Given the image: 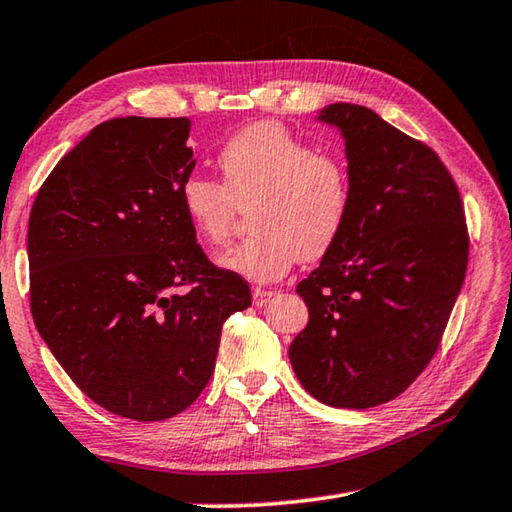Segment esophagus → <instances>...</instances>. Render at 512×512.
I'll return each mask as SVG.
<instances>
[{"mask_svg": "<svg viewBox=\"0 0 512 512\" xmlns=\"http://www.w3.org/2000/svg\"><path fill=\"white\" fill-rule=\"evenodd\" d=\"M275 297V291H266V288H255L253 291V304L255 306H264Z\"/></svg>", "mask_w": 512, "mask_h": 512, "instance_id": "obj_1", "label": "esophagus"}]
</instances>
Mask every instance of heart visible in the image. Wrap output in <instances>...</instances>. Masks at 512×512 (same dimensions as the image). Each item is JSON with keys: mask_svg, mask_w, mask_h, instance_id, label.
I'll return each instance as SVG.
<instances>
[{"mask_svg": "<svg viewBox=\"0 0 512 512\" xmlns=\"http://www.w3.org/2000/svg\"><path fill=\"white\" fill-rule=\"evenodd\" d=\"M224 183L190 174L181 183L183 217L201 244L219 248L241 208L255 235L219 257V266L250 282H275L297 259H320L340 239L351 210L349 165L338 152L315 150L280 123H255L219 150Z\"/></svg>", "mask_w": 512, "mask_h": 512, "instance_id": "obj_1", "label": "heart"}]
</instances>
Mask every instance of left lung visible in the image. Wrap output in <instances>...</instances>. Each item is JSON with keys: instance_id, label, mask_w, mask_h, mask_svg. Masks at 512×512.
I'll use <instances>...</instances> for the list:
<instances>
[{"instance_id": "left-lung-1", "label": "left lung", "mask_w": 512, "mask_h": 512, "mask_svg": "<svg viewBox=\"0 0 512 512\" xmlns=\"http://www.w3.org/2000/svg\"><path fill=\"white\" fill-rule=\"evenodd\" d=\"M318 120L345 138L351 210L295 288L309 324L288 358L320 403L367 410L405 392L439 349L466 280V215L439 156L376 111L333 102Z\"/></svg>"}]
</instances>
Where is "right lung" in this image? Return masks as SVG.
<instances>
[{"label": "right lung", "instance_id": "right-lung-1", "mask_svg": "<svg viewBox=\"0 0 512 512\" xmlns=\"http://www.w3.org/2000/svg\"><path fill=\"white\" fill-rule=\"evenodd\" d=\"M190 125L100 123L53 167L29 219L42 340L91 401L143 423L197 401L221 327L250 306L248 284L210 264L183 217L179 190L197 165Z\"/></svg>", "mask_w": 512, "mask_h": 512}]
</instances>
